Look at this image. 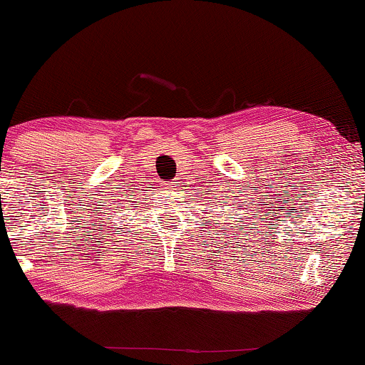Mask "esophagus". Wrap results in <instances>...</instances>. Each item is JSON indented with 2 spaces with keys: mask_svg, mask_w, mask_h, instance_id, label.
<instances>
[{
  "mask_svg": "<svg viewBox=\"0 0 365 365\" xmlns=\"http://www.w3.org/2000/svg\"><path fill=\"white\" fill-rule=\"evenodd\" d=\"M164 187L169 189V191H174V189H176V182H166L164 184Z\"/></svg>",
  "mask_w": 365,
  "mask_h": 365,
  "instance_id": "obj_1",
  "label": "esophagus"
}]
</instances>
